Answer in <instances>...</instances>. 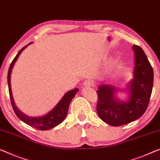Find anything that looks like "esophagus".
<instances>
[{"label": "esophagus", "mask_w": 160, "mask_h": 160, "mask_svg": "<svg viewBox=\"0 0 160 160\" xmlns=\"http://www.w3.org/2000/svg\"><path fill=\"white\" fill-rule=\"evenodd\" d=\"M94 82L93 81L90 80V79H88V80H86L85 82H84V87H92V86H94Z\"/></svg>", "instance_id": "34e87169"}]
</instances>
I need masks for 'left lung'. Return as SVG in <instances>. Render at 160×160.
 I'll list each match as a JSON object with an SVG mask.
<instances>
[{
  "mask_svg": "<svg viewBox=\"0 0 160 160\" xmlns=\"http://www.w3.org/2000/svg\"><path fill=\"white\" fill-rule=\"evenodd\" d=\"M135 52L134 77L130 83V97L120 102L114 97L115 89L102 85L97 91L98 101L97 112L99 118L110 126H120L142 116L149 105L154 82V71L145 52L139 46L133 45Z\"/></svg>",
  "mask_w": 160,
  "mask_h": 160,
  "instance_id": "obj_1",
  "label": "left lung"
}]
</instances>
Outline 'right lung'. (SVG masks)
Wrapping results in <instances>:
<instances>
[{
    "label": "right lung",
    "mask_w": 160,
    "mask_h": 160,
    "mask_svg": "<svg viewBox=\"0 0 160 160\" xmlns=\"http://www.w3.org/2000/svg\"><path fill=\"white\" fill-rule=\"evenodd\" d=\"M27 47V45L24 46V48H22V49L18 51L17 55H16V57L14 58V59H13V61L11 62L10 67H9L8 69V85L11 103V105H12V108L13 109L15 114L17 115V116L18 118L22 120L23 122H25V123H27V125H29V126L34 127V128L39 129V130L41 131L50 130V129L57 126L58 125L61 123V122L63 121L65 118H66L67 115V112H68L69 105H70L72 99L75 97L76 94L77 93L78 89H74L66 92V93L65 94V95L63 97V98L61 99V101L57 104V105L55 106L49 113L44 115V116L38 118H32L27 116V115H24V113L21 112V111L17 108V106H16L12 97V92H11V73L16 61L17 60L18 56H19V55L21 54L22 51H23Z\"/></svg>",
    "instance_id": "1"
}]
</instances>
